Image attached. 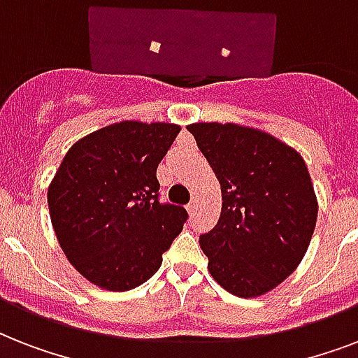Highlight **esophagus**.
<instances>
[{
    "mask_svg": "<svg viewBox=\"0 0 358 358\" xmlns=\"http://www.w3.org/2000/svg\"><path fill=\"white\" fill-rule=\"evenodd\" d=\"M196 210H199V199H196V196H193L189 204H187V212H189L191 215H195Z\"/></svg>",
    "mask_w": 358,
    "mask_h": 358,
    "instance_id": "1",
    "label": "esophagus"
}]
</instances>
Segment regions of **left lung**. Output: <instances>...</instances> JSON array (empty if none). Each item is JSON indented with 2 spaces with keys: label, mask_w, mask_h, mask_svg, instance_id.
Here are the masks:
<instances>
[{
  "label": "left lung",
  "mask_w": 358,
  "mask_h": 358,
  "mask_svg": "<svg viewBox=\"0 0 358 358\" xmlns=\"http://www.w3.org/2000/svg\"><path fill=\"white\" fill-rule=\"evenodd\" d=\"M221 184L217 224L199 238L208 269L227 292L258 297L288 278L317 219L310 174L297 150L238 124L187 126Z\"/></svg>",
  "instance_id": "left-lung-1"
}]
</instances>
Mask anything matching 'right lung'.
I'll list each match as a JSON object with an SVG mask.
<instances>
[{"label":"right lung","mask_w":358,"mask_h":358,"mask_svg":"<svg viewBox=\"0 0 358 358\" xmlns=\"http://www.w3.org/2000/svg\"><path fill=\"white\" fill-rule=\"evenodd\" d=\"M178 124L124 120L72 145L48 187L61 249L78 271L109 292L146 282L187 221L159 202L156 171Z\"/></svg>","instance_id":"right-lung-1"}]
</instances>
